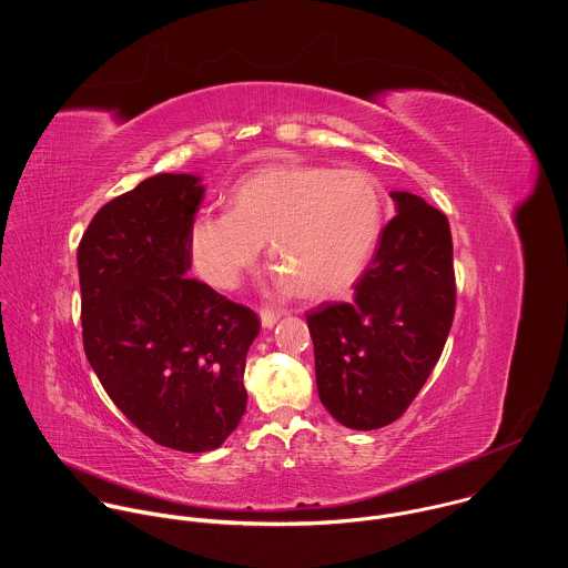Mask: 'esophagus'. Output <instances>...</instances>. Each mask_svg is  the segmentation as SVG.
I'll use <instances>...</instances> for the list:
<instances>
[{"label": "esophagus", "mask_w": 568, "mask_h": 568, "mask_svg": "<svg viewBox=\"0 0 568 568\" xmlns=\"http://www.w3.org/2000/svg\"><path fill=\"white\" fill-rule=\"evenodd\" d=\"M284 315V311H273V308H260V322L264 327H273L277 320Z\"/></svg>", "instance_id": "obj_1"}]
</instances>
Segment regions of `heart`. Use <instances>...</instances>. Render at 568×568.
Returning a JSON list of instances; mask_svg holds the SVG:
<instances>
[{
	"mask_svg": "<svg viewBox=\"0 0 568 568\" xmlns=\"http://www.w3.org/2000/svg\"><path fill=\"white\" fill-rule=\"evenodd\" d=\"M381 230L383 196L365 172L275 163L232 187L230 212L194 216L190 255L205 282L234 288L266 241L280 286L329 295L363 273Z\"/></svg>",
	"mask_w": 568,
	"mask_h": 568,
	"instance_id": "heart-1",
	"label": "heart"
}]
</instances>
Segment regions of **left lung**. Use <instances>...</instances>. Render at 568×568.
<instances>
[{"instance_id":"left-lung-1","label":"left lung","mask_w":568,"mask_h":568,"mask_svg":"<svg viewBox=\"0 0 568 568\" xmlns=\"http://www.w3.org/2000/svg\"><path fill=\"white\" fill-rule=\"evenodd\" d=\"M398 214L381 234L349 302L306 315L320 398L354 430L392 424L424 387L455 317L448 219L410 192H392Z\"/></svg>"}]
</instances>
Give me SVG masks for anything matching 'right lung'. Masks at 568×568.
Listing matches in <instances>:
<instances>
[{"instance_id":"obj_1","label":"right lung","mask_w":568,"mask_h":568,"mask_svg":"<svg viewBox=\"0 0 568 568\" xmlns=\"http://www.w3.org/2000/svg\"><path fill=\"white\" fill-rule=\"evenodd\" d=\"M205 187L162 172L109 201L79 244L82 345L115 406L153 442L219 448L246 408L257 315L187 277Z\"/></svg>"}]
</instances>
